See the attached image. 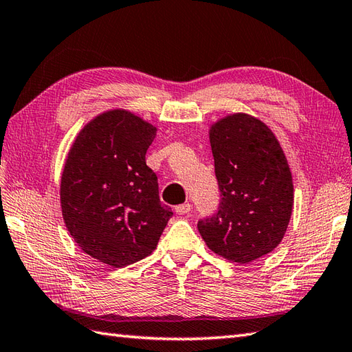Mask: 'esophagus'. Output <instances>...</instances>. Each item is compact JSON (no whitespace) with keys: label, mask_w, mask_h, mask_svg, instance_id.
Here are the masks:
<instances>
[{"label":"esophagus","mask_w":352,"mask_h":352,"mask_svg":"<svg viewBox=\"0 0 352 352\" xmlns=\"http://www.w3.org/2000/svg\"><path fill=\"white\" fill-rule=\"evenodd\" d=\"M190 210H192V204H189V203L175 207V213L177 214H186V213H189Z\"/></svg>","instance_id":"esophagus-1"}]
</instances>
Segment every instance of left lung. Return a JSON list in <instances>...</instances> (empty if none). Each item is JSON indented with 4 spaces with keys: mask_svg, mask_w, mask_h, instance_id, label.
<instances>
[{
    "mask_svg": "<svg viewBox=\"0 0 352 352\" xmlns=\"http://www.w3.org/2000/svg\"><path fill=\"white\" fill-rule=\"evenodd\" d=\"M219 210L198 222L201 237L218 256L248 265L283 241L294 208V183L283 148L258 118L230 113L208 126Z\"/></svg>",
    "mask_w": 352,
    "mask_h": 352,
    "instance_id": "left-lung-1",
    "label": "left lung"
}]
</instances>
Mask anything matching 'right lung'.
I'll use <instances>...</instances> for the list:
<instances>
[{
	"label": "right lung",
	"instance_id": "obj_1",
	"mask_svg": "<svg viewBox=\"0 0 352 352\" xmlns=\"http://www.w3.org/2000/svg\"><path fill=\"white\" fill-rule=\"evenodd\" d=\"M157 126L126 109L91 119L74 139L60 178L65 226L87 256L122 267L149 256L172 216L145 154Z\"/></svg>",
	"mask_w": 352,
	"mask_h": 352
}]
</instances>
